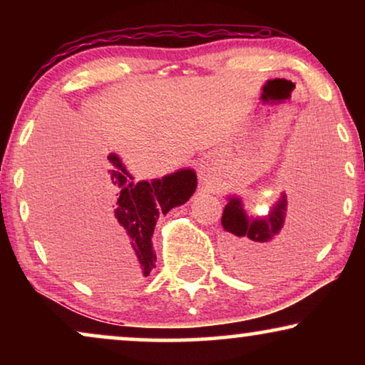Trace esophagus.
I'll return each mask as SVG.
<instances>
[{
	"instance_id": "obj_1",
	"label": "esophagus",
	"mask_w": 365,
	"mask_h": 365,
	"mask_svg": "<svg viewBox=\"0 0 365 365\" xmlns=\"http://www.w3.org/2000/svg\"><path fill=\"white\" fill-rule=\"evenodd\" d=\"M199 179H201L202 184H211L214 179V169L209 166V164L202 163L201 166H199Z\"/></svg>"
}]
</instances>
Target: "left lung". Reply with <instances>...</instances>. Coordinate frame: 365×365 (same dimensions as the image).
<instances>
[{"label": "left lung", "mask_w": 365, "mask_h": 365, "mask_svg": "<svg viewBox=\"0 0 365 365\" xmlns=\"http://www.w3.org/2000/svg\"><path fill=\"white\" fill-rule=\"evenodd\" d=\"M306 182V181H304ZM307 185L308 191H305ZM316 189V187H314ZM292 219L286 226L287 196H282L272 206L266 217H249L242 207V201L236 196H229L222 212V227L229 234L241 239V256L239 266L251 269L256 264V256H286L289 252H299L314 246L324 227L322 211L319 206L316 191L304 184V192L294 199Z\"/></svg>", "instance_id": "obj_1"}]
</instances>
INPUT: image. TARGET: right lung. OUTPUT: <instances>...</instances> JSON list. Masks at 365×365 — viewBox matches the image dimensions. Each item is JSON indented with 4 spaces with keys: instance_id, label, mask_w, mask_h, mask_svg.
Returning a JSON list of instances; mask_svg holds the SVG:
<instances>
[{
    "instance_id": "add662e5",
    "label": "right lung",
    "mask_w": 365,
    "mask_h": 365,
    "mask_svg": "<svg viewBox=\"0 0 365 365\" xmlns=\"http://www.w3.org/2000/svg\"><path fill=\"white\" fill-rule=\"evenodd\" d=\"M104 187L114 202L111 221L134 256L144 277L156 267L153 251V232L159 214H168L192 196L197 178L192 169H179L163 179L134 182L116 154H109L103 163Z\"/></svg>"
}]
</instances>
